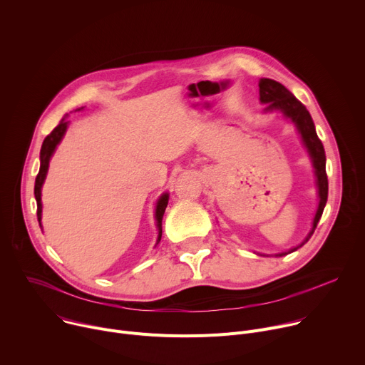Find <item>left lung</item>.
<instances>
[{
    "mask_svg": "<svg viewBox=\"0 0 365 365\" xmlns=\"http://www.w3.org/2000/svg\"><path fill=\"white\" fill-rule=\"evenodd\" d=\"M258 86H259V102L266 103L264 114L279 111L284 115V118H287L292 124H294V127L300 135V141L309 154L312 166H314L317 187H318L319 202H318V210H317L314 222H312L310 231L307 232V235L299 245H296L284 252L274 254V257H282V255L290 254V252L296 251L297 248H300L302 245H304L309 241V238L312 237V234H314V231L322 217L324 207L328 200V176H327V168H325L327 166V155H325L324 144L317 134L314 120H312L309 111L306 110L303 103L299 99H296V96L286 86H283L282 83H279L273 79H267V78L259 79ZM259 255H266V254H259Z\"/></svg>",
    "mask_w": 365,
    "mask_h": 365,
    "instance_id": "8db88e82",
    "label": "left lung"
}]
</instances>
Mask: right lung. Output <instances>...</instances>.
I'll return each instance as SVG.
<instances>
[{
  "instance_id": "right-lung-1",
  "label": "right lung",
  "mask_w": 365,
  "mask_h": 365,
  "mask_svg": "<svg viewBox=\"0 0 365 365\" xmlns=\"http://www.w3.org/2000/svg\"><path fill=\"white\" fill-rule=\"evenodd\" d=\"M81 110H83V107L78 108L76 111H81ZM66 117H63L62 121L59 123V125L44 138V141L41 144V150H40V170H38V175L36 178V183H34V196H36V202H37V220H38L40 227H41V210H43L41 187H43V183H44L46 176H47L48 163H50L51 155L55 154L58 145L61 144V141L63 140V137L66 134V130H68V125H69V121L66 120ZM168 203H169V193L168 192L160 195L158 202H155L154 220H155V227H158V241H155V245H158L162 240V220H163Z\"/></svg>"
}]
</instances>
